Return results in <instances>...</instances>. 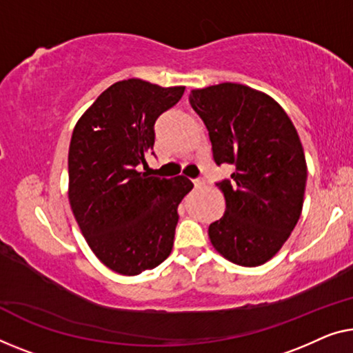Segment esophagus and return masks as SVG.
<instances>
[{
  "mask_svg": "<svg viewBox=\"0 0 353 353\" xmlns=\"http://www.w3.org/2000/svg\"><path fill=\"white\" fill-rule=\"evenodd\" d=\"M193 183H194V187H203L204 185V179H201V177H198V179H194L193 181Z\"/></svg>",
  "mask_w": 353,
  "mask_h": 353,
  "instance_id": "34e87169",
  "label": "esophagus"
}]
</instances>
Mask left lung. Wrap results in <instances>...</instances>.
<instances>
[{
	"label": "left lung",
	"instance_id": "obj_1",
	"mask_svg": "<svg viewBox=\"0 0 353 353\" xmlns=\"http://www.w3.org/2000/svg\"><path fill=\"white\" fill-rule=\"evenodd\" d=\"M206 125L214 161L234 166L217 185L223 217L209 225V239L225 259L260 266L274 256L301 215L307 168L292 120L268 94L225 82L188 97Z\"/></svg>",
	"mask_w": 353,
	"mask_h": 353
}]
</instances>
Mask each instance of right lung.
I'll return each instance as SVG.
<instances>
[{
  "mask_svg": "<svg viewBox=\"0 0 353 353\" xmlns=\"http://www.w3.org/2000/svg\"><path fill=\"white\" fill-rule=\"evenodd\" d=\"M183 90L141 79L115 82L72 131L68 155L72 214L93 254L119 274L154 270L174 244L177 206L193 183L185 176H149L138 166L154 149L157 119Z\"/></svg>",
  "mask_w": 353,
  "mask_h": 353,
  "instance_id": "add662e5",
  "label": "right lung"
}]
</instances>
